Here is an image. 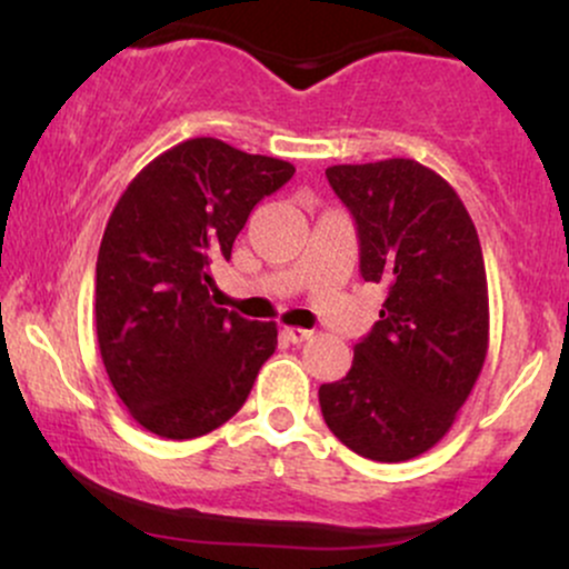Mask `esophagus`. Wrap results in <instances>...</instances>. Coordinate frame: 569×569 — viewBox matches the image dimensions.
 <instances>
[{"instance_id": "34e87169", "label": "esophagus", "mask_w": 569, "mask_h": 569, "mask_svg": "<svg viewBox=\"0 0 569 569\" xmlns=\"http://www.w3.org/2000/svg\"><path fill=\"white\" fill-rule=\"evenodd\" d=\"M283 337L289 339L291 345H302V342H307V339L312 337V331H307V329H297V326H286V329H283Z\"/></svg>"}]
</instances>
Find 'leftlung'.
<instances>
[{"instance_id":"left-lung-1","label":"left lung","mask_w":569,"mask_h":569,"mask_svg":"<svg viewBox=\"0 0 569 569\" xmlns=\"http://www.w3.org/2000/svg\"><path fill=\"white\" fill-rule=\"evenodd\" d=\"M350 208L361 276L388 289L352 367L321 385L323 420L356 455L403 462L449 433L489 348V297L479 234L447 179L417 160L331 166Z\"/></svg>"}]
</instances>
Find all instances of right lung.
<instances>
[{
    "instance_id": "1",
    "label": "right lung",
    "mask_w": 569,
    "mask_h": 569,
    "mask_svg": "<svg viewBox=\"0 0 569 569\" xmlns=\"http://www.w3.org/2000/svg\"><path fill=\"white\" fill-rule=\"evenodd\" d=\"M293 166L200 136L141 168L117 200L96 262V335L130 417L162 439L211 433L246 403L278 348L276 321L211 305L248 213Z\"/></svg>"
}]
</instances>
